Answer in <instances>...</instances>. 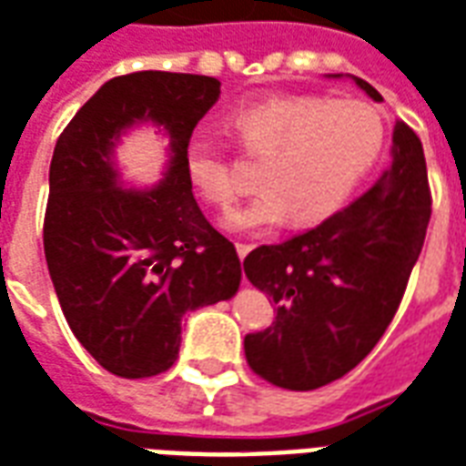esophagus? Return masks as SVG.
<instances>
[{"label": "esophagus", "mask_w": 466, "mask_h": 466, "mask_svg": "<svg viewBox=\"0 0 466 466\" xmlns=\"http://www.w3.org/2000/svg\"><path fill=\"white\" fill-rule=\"evenodd\" d=\"M236 250H238V258L243 260V258L253 250V246H248V243H236Z\"/></svg>", "instance_id": "34e87169"}]
</instances>
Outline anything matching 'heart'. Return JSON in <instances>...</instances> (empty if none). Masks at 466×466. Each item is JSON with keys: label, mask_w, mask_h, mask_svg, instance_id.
Returning a JSON list of instances; mask_svg holds the SVG:
<instances>
[{"label": "heart", "mask_w": 466, "mask_h": 466, "mask_svg": "<svg viewBox=\"0 0 466 466\" xmlns=\"http://www.w3.org/2000/svg\"><path fill=\"white\" fill-rule=\"evenodd\" d=\"M243 145L262 157L250 204L230 211L226 228L248 233L278 226L289 216L295 226L327 218L361 181L383 145V122L361 100L319 96L268 97L233 115ZM187 174L213 206H230L238 187L211 145L187 147Z\"/></svg>", "instance_id": "obj_1"}]
</instances>
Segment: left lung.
Returning <instances> with one entry per match:
<instances>
[{"label": "left lung", "instance_id": "left-lung-1", "mask_svg": "<svg viewBox=\"0 0 466 466\" xmlns=\"http://www.w3.org/2000/svg\"><path fill=\"white\" fill-rule=\"evenodd\" d=\"M349 78L370 100H383L370 83ZM390 157L349 208L243 260L248 279L278 304L270 327L246 337L250 369L272 386L314 390L341 379L393 319L432 211L422 142L403 120H395Z\"/></svg>", "mask_w": 466, "mask_h": 466}]
</instances>
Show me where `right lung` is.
I'll return each instance as SVG.
<instances>
[{
    "mask_svg": "<svg viewBox=\"0 0 466 466\" xmlns=\"http://www.w3.org/2000/svg\"><path fill=\"white\" fill-rule=\"evenodd\" d=\"M218 96L211 76L129 73L107 80L56 142L44 220L51 282L76 339L122 379L169 369L181 319L240 285L236 248L201 213L184 162ZM137 127L167 139L163 179L147 189L127 187L116 164Z\"/></svg>",
    "mask_w": 466,
    "mask_h": 466,
    "instance_id": "add662e5",
    "label": "right lung"
}]
</instances>
